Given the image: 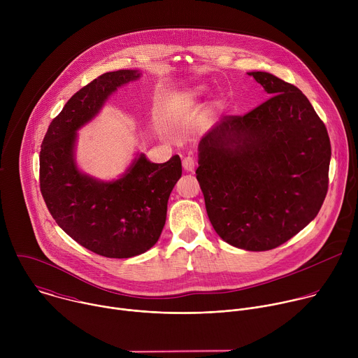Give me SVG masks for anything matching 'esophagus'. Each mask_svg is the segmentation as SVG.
Instances as JSON below:
<instances>
[{"instance_id": "obj_1", "label": "esophagus", "mask_w": 358, "mask_h": 358, "mask_svg": "<svg viewBox=\"0 0 358 358\" xmlns=\"http://www.w3.org/2000/svg\"><path fill=\"white\" fill-rule=\"evenodd\" d=\"M182 167L185 171H192L195 169V160L192 157H185L182 159Z\"/></svg>"}]
</instances>
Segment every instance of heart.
I'll return each instance as SVG.
<instances>
[{
  "label": "heart",
  "instance_id": "b5f03b06",
  "mask_svg": "<svg viewBox=\"0 0 358 358\" xmlns=\"http://www.w3.org/2000/svg\"><path fill=\"white\" fill-rule=\"evenodd\" d=\"M198 97V92H191L184 97V105H191L195 101V99Z\"/></svg>",
  "mask_w": 358,
  "mask_h": 358
}]
</instances>
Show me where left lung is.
Instances as JSON below:
<instances>
[{
	"mask_svg": "<svg viewBox=\"0 0 358 358\" xmlns=\"http://www.w3.org/2000/svg\"><path fill=\"white\" fill-rule=\"evenodd\" d=\"M271 96L228 115L199 141L196 180L215 232L229 245L269 250L319 214L331 145L309 99L268 72H250Z\"/></svg>",
	"mask_w": 358,
	"mask_h": 358,
	"instance_id": "8db88e82",
	"label": "left lung"
}]
</instances>
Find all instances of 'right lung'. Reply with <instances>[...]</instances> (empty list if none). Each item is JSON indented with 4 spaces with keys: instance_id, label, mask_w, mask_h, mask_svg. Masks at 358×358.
Masks as SVG:
<instances>
[{
    "instance_id": "1",
    "label": "right lung",
    "mask_w": 358,
    "mask_h": 358,
    "mask_svg": "<svg viewBox=\"0 0 358 358\" xmlns=\"http://www.w3.org/2000/svg\"><path fill=\"white\" fill-rule=\"evenodd\" d=\"M138 76L122 69L83 86L50 122L41 144L39 187L50 215L79 245L106 258H131L159 241L169 196L182 173L177 155L163 164L140 156L113 182L96 181L75 166V131L112 92Z\"/></svg>"
}]
</instances>
